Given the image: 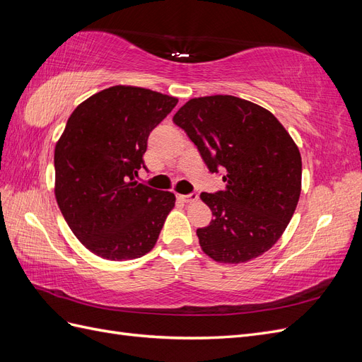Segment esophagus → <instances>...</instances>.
<instances>
[{"mask_svg": "<svg viewBox=\"0 0 362 362\" xmlns=\"http://www.w3.org/2000/svg\"><path fill=\"white\" fill-rule=\"evenodd\" d=\"M198 193H190V194H178V199L185 202V204H192V202H196L198 201Z\"/></svg>", "mask_w": 362, "mask_h": 362, "instance_id": "34e87169", "label": "esophagus"}]
</instances>
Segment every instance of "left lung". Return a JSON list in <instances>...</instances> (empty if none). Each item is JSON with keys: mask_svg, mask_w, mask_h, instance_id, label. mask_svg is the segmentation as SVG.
<instances>
[{"mask_svg": "<svg viewBox=\"0 0 362 362\" xmlns=\"http://www.w3.org/2000/svg\"><path fill=\"white\" fill-rule=\"evenodd\" d=\"M210 172L225 170V190L201 193L214 216L196 234L217 262L240 264L267 252L286 231L299 202L298 145L264 107L231 95L201 96L173 116Z\"/></svg>", "mask_w": 362, "mask_h": 362, "instance_id": "left-lung-1", "label": "left lung"}]
</instances>
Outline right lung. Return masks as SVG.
Masks as SVG:
<instances>
[{"mask_svg": "<svg viewBox=\"0 0 362 362\" xmlns=\"http://www.w3.org/2000/svg\"><path fill=\"white\" fill-rule=\"evenodd\" d=\"M178 100L136 86H113L75 108L54 149V194L74 235L110 261L156 246L175 194L134 181L148 137Z\"/></svg>", "mask_w": 362, "mask_h": 362, "instance_id": "right-lung-1", "label": "right lung"}]
</instances>
